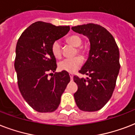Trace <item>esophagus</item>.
Returning a JSON list of instances; mask_svg holds the SVG:
<instances>
[{"label":"esophagus","mask_w":135,"mask_h":135,"mask_svg":"<svg viewBox=\"0 0 135 135\" xmlns=\"http://www.w3.org/2000/svg\"><path fill=\"white\" fill-rule=\"evenodd\" d=\"M69 75H70V77L71 80H73V74H72V73H70V74H69Z\"/></svg>","instance_id":"34e87169"}]
</instances>
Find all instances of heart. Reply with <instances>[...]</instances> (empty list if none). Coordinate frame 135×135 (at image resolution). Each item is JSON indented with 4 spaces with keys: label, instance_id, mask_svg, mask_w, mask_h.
Here are the masks:
<instances>
[{
    "label": "heart",
    "instance_id": "obj_1",
    "mask_svg": "<svg viewBox=\"0 0 135 135\" xmlns=\"http://www.w3.org/2000/svg\"><path fill=\"white\" fill-rule=\"evenodd\" d=\"M66 41L69 44L77 47L75 55H79L84 57L86 55V50L83 47L80 46L82 44V38L77 34H73L66 38ZM51 52L53 56L57 59H60L62 56V46L58 41H55L51 45ZM82 58L80 56H76L73 58H66L61 60L58 63V69L61 71L68 73H74L82 66Z\"/></svg>",
    "mask_w": 135,
    "mask_h": 135
}]
</instances>
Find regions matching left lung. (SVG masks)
<instances>
[{
	"label": "left lung",
	"mask_w": 135,
	"mask_h": 135,
	"mask_svg": "<svg viewBox=\"0 0 135 135\" xmlns=\"http://www.w3.org/2000/svg\"><path fill=\"white\" fill-rule=\"evenodd\" d=\"M72 30L89 38L88 60L79 71L86 79L74 76L78 89L74 94L77 107L83 111H97L109 101L114 91L120 65L119 49L106 29L93 23L73 27Z\"/></svg>",
	"instance_id": "left-lung-1"
}]
</instances>
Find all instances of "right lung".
Masks as SVG:
<instances>
[{
	"label": "right lung",
	"instance_id": "1",
	"mask_svg": "<svg viewBox=\"0 0 135 135\" xmlns=\"http://www.w3.org/2000/svg\"><path fill=\"white\" fill-rule=\"evenodd\" d=\"M70 29V26L57 27L38 21L26 29L17 41L15 69L19 89L27 103L38 112L55 111L70 81L68 72L53 74L57 65L51 52L52 44Z\"/></svg>",
	"mask_w": 135,
	"mask_h": 135
}]
</instances>
